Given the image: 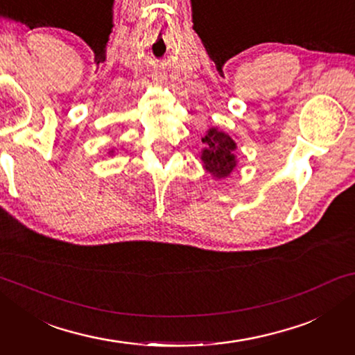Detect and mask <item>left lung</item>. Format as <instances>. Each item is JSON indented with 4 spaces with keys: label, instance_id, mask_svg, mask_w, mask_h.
<instances>
[{
    "label": "left lung",
    "instance_id": "left-lung-1",
    "mask_svg": "<svg viewBox=\"0 0 355 355\" xmlns=\"http://www.w3.org/2000/svg\"><path fill=\"white\" fill-rule=\"evenodd\" d=\"M205 147L200 152V163L215 181H225L237 168V144L230 134L218 128H210L202 137Z\"/></svg>",
    "mask_w": 355,
    "mask_h": 355
}]
</instances>
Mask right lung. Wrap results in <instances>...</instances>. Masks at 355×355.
Listing matches in <instances>:
<instances>
[{"label": "right lung", "instance_id": "1", "mask_svg": "<svg viewBox=\"0 0 355 355\" xmlns=\"http://www.w3.org/2000/svg\"><path fill=\"white\" fill-rule=\"evenodd\" d=\"M110 155H114V150H113V148H111V150H110Z\"/></svg>", "mask_w": 355, "mask_h": 355}]
</instances>
